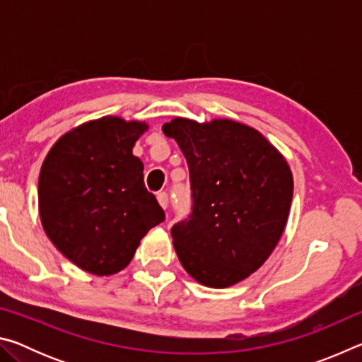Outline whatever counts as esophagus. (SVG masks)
<instances>
[{
  "instance_id": "1",
  "label": "esophagus",
  "mask_w": 362,
  "mask_h": 362,
  "mask_svg": "<svg viewBox=\"0 0 362 362\" xmlns=\"http://www.w3.org/2000/svg\"><path fill=\"white\" fill-rule=\"evenodd\" d=\"M156 199H158V203H159V206L163 207V209H166L168 207V204H169V198H168V193L166 192H159L158 194H156Z\"/></svg>"
}]
</instances>
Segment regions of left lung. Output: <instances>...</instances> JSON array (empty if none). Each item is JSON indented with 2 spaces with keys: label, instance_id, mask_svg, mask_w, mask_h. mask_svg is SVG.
<instances>
[{
  "label": "left lung",
  "instance_id": "left-lung-1",
  "mask_svg": "<svg viewBox=\"0 0 362 362\" xmlns=\"http://www.w3.org/2000/svg\"><path fill=\"white\" fill-rule=\"evenodd\" d=\"M163 132L187 158L193 207L170 230L182 267L223 289L259 269L289 217L293 180L284 156L254 127L174 118Z\"/></svg>",
  "mask_w": 362,
  "mask_h": 362
}]
</instances>
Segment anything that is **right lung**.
<instances>
[{
  "label": "right lung",
  "instance_id": "add662e5",
  "mask_svg": "<svg viewBox=\"0 0 362 362\" xmlns=\"http://www.w3.org/2000/svg\"><path fill=\"white\" fill-rule=\"evenodd\" d=\"M144 121L103 116L64 134L41 166L42 228L66 259L108 276L129 265L140 240L164 220L132 155Z\"/></svg>",
  "mask_w": 362,
  "mask_h": 362
}]
</instances>
